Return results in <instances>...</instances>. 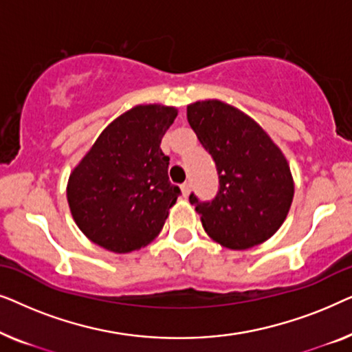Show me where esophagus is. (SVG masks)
<instances>
[{"mask_svg":"<svg viewBox=\"0 0 352 352\" xmlns=\"http://www.w3.org/2000/svg\"><path fill=\"white\" fill-rule=\"evenodd\" d=\"M181 190H182V195L187 197L190 194V182H184V184L181 186Z\"/></svg>","mask_w":352,"mask_h":352,"instance_id":"1","label":"esophagus"}]
</instances>
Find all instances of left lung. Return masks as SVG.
<instances>
[{
  "label": "left lung",
  "mask_w": 352,
  "mask_h": 352,
  "mask_svg": "<svg viewBox=\"0 0 352 352\" xmlns=\"http://www.w3.org/2000/svg\"><path fill=\"white\" fill-rule=\"evenodd\" d=\"M187 122L218 171L213 200L189 197L206 234L230 250L252 248L272 237L295 190L280 148L254 120L221 100L187 105Z\"/></svg>",
  "instance_id": "8db88e82"
}]
</instances>
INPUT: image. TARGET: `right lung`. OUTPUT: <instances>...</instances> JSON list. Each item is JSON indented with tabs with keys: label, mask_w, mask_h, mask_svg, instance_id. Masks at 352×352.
<instances>
[{
	"label": "right lung",
	"mask_w": 352,
	"mask_h": 352,
	"mask_svg": "<svg viewBox=\"0 0 352 352\" xmlns=\"http://www.w3.org/2000/svg\"><path fill=\"white\" fill-rule=\"evenodd\" d=\"M177 110L138 105L100 133L70 175L67 200L91 242L129 253L160 234L181 189L168 177L170 157L160 144Z\"/></svg>",
	"instance_id": "add662e5"
}]
</instances>
